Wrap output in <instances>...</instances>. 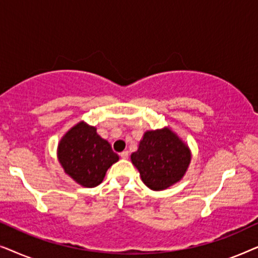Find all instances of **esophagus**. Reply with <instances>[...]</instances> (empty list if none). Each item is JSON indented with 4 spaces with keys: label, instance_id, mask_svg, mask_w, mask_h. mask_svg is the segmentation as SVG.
<instances>
[{
    "label": "esophagus",
    "instance_id": "34e87169",
    "mask_svg": "<svg viewBox=\"0 0 258 258\" xmlns=\"http://www.w3.org/2000/svg\"><path fill=\"white\" fill-rule=\"evenodd\" d=\"M119 156H121L122 158H124V160H125V158L129 157V153H128V151H123V153L119 154Z\"/></svg>",
    "mask_w": 258,
    "mask_h": 258
}]
</instances>
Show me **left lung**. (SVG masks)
<instances>
[{
  "label": "left lung",
  "mask_w": 258,
  "mask_h": 258,
  "mask_svg": "<svg viewBox=\"0 0 258 258\" xmlns=\"http://www.w3.org/2000/svg\"><path fill=\"white\" fill-rule=\"evenodd\" d=\"M190 160L188 146L169 128L147 132L139 149L132 154V162L143 183L156 191L181 181Z\"/></svg>",
  "instance_id": "8db88e82"
}]
</instances>
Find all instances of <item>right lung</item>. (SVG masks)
Here are the masks:
<instances>
[{"mask_svg":"<svg viewBox=\"0 0 258 258\" xmlns=\"http://www.w3.org/2000/svg\"><path fill=\"white\" fill-rule=\"evenodd\" d=\"M57 157L66 174L86 188L100 184L108 169L118 161L108 141L98 135L95 126L83 121L59 141Z\"/></svg>","mask_w":258,"mask_h":258,"instance_id":"add662e5","label":"right lung"}]
</instances>
